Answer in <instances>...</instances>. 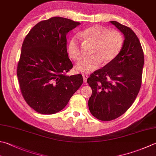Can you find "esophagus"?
Masks as SVG:
<instances>
[{"mask_svg":"<svg viewBox=\"0 0 156 156\" xmlns=\"http://www.w3.org/2000/svg\"><path fill=\"white\" fill-rule=\"evenodd\" d=\"M82 76H83V79H84V82H87V78L88 77V74H82Z\"/></svg>","mask_w":156,"mask_h":156,"instance_id":"obj_1","label":"esophagus"}]
</instances>
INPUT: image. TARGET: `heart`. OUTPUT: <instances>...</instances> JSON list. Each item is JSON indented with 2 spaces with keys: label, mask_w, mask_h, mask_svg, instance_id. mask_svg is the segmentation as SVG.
Instances as JSON below:
<instances>
[{
  "label": "heart",
  "mask_w": 156,
  "mask_h": 156,
  "mask_svg": "<svg viewBox=\"0 0 156 156\" xmlns=\"http://www.w3.org/2000/svg\"><path fill=\"white\" fill-rule=\"evenodd\" d=\"M80 36L89 38L95 42L92 54L76 66V71L82 73H89L99 68L101 63H107L115 59L120 53L123 44V38L118 31H108L100 26L88 27L80 32ZM69 56L75 61H79L82 57L80 37L76 35L70 39L68 44Z\"/></svg>",
  "instance_id": "1"
}]
</instances>
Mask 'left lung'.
I'll list each match as a JSON object with an SVG mask.
<instances>
[{
  "mask_svg": "<svg viewBox=\"0 0 156 156\" xmlns=\"http://www.w3.org/2000/svg\"><path fill=\"white\" fill-rule=\"evenodd\" d=\"M124 36L120 53L87 79L92 88L88 108L94 117L110 121L120 117L132 105L141 85L144 54L135 33L130 27L111 21Z\"/></svg>",
  "mask_w": 156,
  "mask_h": 156,
  "instance_id": "obj_1",
  "label": "left lung"
}]
</instances>
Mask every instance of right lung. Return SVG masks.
I'll use <instances>...</instances> for the list:
<instances>
[{"label": "right lung", "mask_w": 156, "mask_h": 156, "mask_svg": "<svg viewBox=\"0 0 156 156\" xmlns=\"http://www.w3.org/2000/svg\"><path fill=\"white\" fill-rule=\"evenodd\" d=\"M80 24L53 17L40 21L24 39L17 75L23 99L40 114L62 110L82 84L81 74L66 75L73 68L66 36Z\"/></svg>", "instance_id": "add662e5"}]
</instances>
